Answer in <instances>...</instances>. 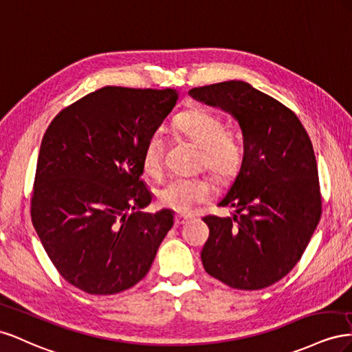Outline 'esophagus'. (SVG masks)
Wrapping results in <instances>:
<instances>
[{
  "instance_id": "34e87169",
  "label": "esophagus",
  "mask_w": 352,
  "mask_h": 352,
  "mask_svg": "<svg viewBox=\"0 0 352 352\" xmlns=\"http://www.w3.org/2000/svg\"><path fill=\"white\" fill-rule=\"evenodd\" d=\"M188 219H190V217H187V215L177 214V215H175V224H177V226H183V224L187 223Z\"/></svg>"
}]
</instances>
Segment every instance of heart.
<instances>
[{
    "instance_id": "heart-1",
    "label": "heart",
    "mask_w": 352,
    "mask_h": 352,
    "mask_svg": "<svg viewBox=\"0 0 352 352\" xmlns=\"http://www.w3.org/2000/svg\"><path fill=\"white\" fill-rule=\"evenodd\" d=\"M174 128L188 142L200 148V165H204L217 178L232 177L242 164L243 148L239 138L227 131L224 120L205 109H193L178 115ZM165 138L153 133L147 138L142 155L144 173L157 177L162 170ZM210 187L202 178H173L157 190L159 204L187 212L193 205L209 197Z\"/></svg>"
}]
</instances>
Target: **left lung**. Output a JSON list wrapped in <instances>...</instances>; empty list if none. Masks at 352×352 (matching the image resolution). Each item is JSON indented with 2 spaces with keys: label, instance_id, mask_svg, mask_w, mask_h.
I'll return each instance as SVG.
<instances>
[{
  "label": "left lung",
  "instance_id": "8db88e82",
  "mask_svg": "<svg viewBox=\"0 0 352 352\" xmlns=\"http://www.w3.org/2000/svg\"><path fill=\"white\" fill-rule=\"evenodd\" d=\"M200 103L232 115L243 134V159L218 206L233 217H205L202 264L234 289L274 285L302 256L321 215L313 144L292 110L250 84L226 81L190 89Z\"/></svg>",
  "mask_w": 352,
  "mask_h": 352
}]
</instances>
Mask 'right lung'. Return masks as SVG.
Instances as JSON below:
<instances>
[{
  "instance_id": "obj_1",
  "label": "right lung",
  "mask_w": 352,
  "mask_h": 352,
  "mask_svg": "<svg viewBox=\"0 0 352 352\" xmlns=\"http://www.w3.org/2000/svg\"><path fill=\"white\" fill-rule=\"evenodd\" d=\"M178 91L104 87L63 109L43 137L31 217L62 277L91 295L137 285L152 267L174 210L142 212L147 138Z\"/></svg>"
}]
</instances>
